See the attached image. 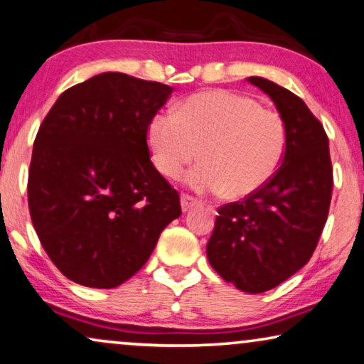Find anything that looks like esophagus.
Masks as SVG:
<instances>
[{"mask_svg":"<svg viewBox=\"0 0 364 364\" xmlns=\"http://www.w3.org/2000/svg\"><path fill=\"white\" fill-rule=\"evenodd\" d=\"M195 205H198V200L196 198H193V196H190V195H181V210L183 211H188V210H191L193 206Z\"/></svg>","mask_w":364,"mask_h":364,"instance_id":"obj_1","label":"esophagus"}]
</instances>
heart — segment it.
<instances>
[{
  "label": "heart",
  "instance_id": "heart-1",
  "mask_svg": "<svg viewBox=\"0 0 364 364\" xmlns=\"http://www.w3.org/2000/svg\"><path fill=\"white\" fill-rule=\"evenodd\" d=\"M153 164L163 176L178 178L193 159L201 163L185 181L201 193L231 200L264 186L287 151V126L273 109L230 91L193 95L174 111H159L148 124Z\"/></svg>",
  "mask_w": 364,
  "mask_h": 364
}]
</instances>
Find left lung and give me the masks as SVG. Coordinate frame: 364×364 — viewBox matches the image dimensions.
<instances>
[{
	"label": "left lung",
	"mask_w": 364,
	"mask_h": 364,
	"mask_svg": "<svg viewBox=\"0 0 364 364\" xmlns=\"http://www.w3.org/2000/svg\"><path fill=\"white\" fill-rule=\"evenodd\" d=\"M248 81L273 100L287 126V151L264 186L218 210L206 255L223 279L256 294L313 256L331 203L333 166L323 124L304 101L264 77Z\"/></svg>",
	"instance_id": "1"
}]
</instances>
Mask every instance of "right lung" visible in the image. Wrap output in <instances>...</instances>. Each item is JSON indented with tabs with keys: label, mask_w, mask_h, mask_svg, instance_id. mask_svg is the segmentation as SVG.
Here are the masks:
<instances>
[{
	"label": "right lung",
	"mask_w": 364,
	"mask_h": 364,
	"mask_svg": "<svg viewBox=\"0 0 364 364\" xmlns=\"http://www.w3.org/2000/svg\"><path fill=\"white\" fill-rule=\"evenodd\" d=\"M173 88L101 73L61 93L38 129L28 206L43 248L68 279L116 288L138 273L181 215L149 159L148 124Z\"/></svg>",
	"instance_id": "right-lung-1"
}]
</instances>
